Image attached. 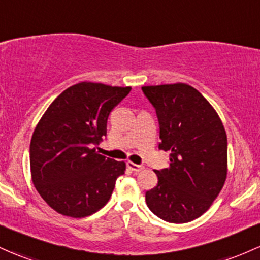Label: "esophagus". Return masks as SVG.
I'll use <instances>...</instances> for the list:
<instances>
[{
    "label": "esophagus",
    "instance_id": "34e87169",
    "mask_svg": "<svg viewBox=\"0 0 260 260\" xmlns=\"http://www.w3.org/2000/svg\"><path fill=\"white\" fill-rule=\"evenodd\" d=\"M127 167L129 168L131 170H133V172L138 173V172H142V170L144 169L143 165H138V164H135V162L132 161H127Z\"/></svg>",
    "mask_w": 260,
    "mask_h": 260
}]
</instances>
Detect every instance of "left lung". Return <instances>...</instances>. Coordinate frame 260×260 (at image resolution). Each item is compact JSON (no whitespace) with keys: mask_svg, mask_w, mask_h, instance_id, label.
<instances>
[{"mask_svg":"<svg viewBox=\"0 0 260 260\" xmlns=\"http://www.w3.org/2000/svg\"><path fill=\"white\" fill-rule=\"evenodd\" d=\"M160 128L159 149L170 165L155 170L158 184L145 192L154 215L170 223L200 217L212 205L227 176V136L215 108L187 84L142 87Z\"/></svg>","mask_w":260,"mask_h":260,"instance_id":"obj_1","label":"left lung"}]
</instances>
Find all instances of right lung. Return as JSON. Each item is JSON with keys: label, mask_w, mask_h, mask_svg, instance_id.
<instances>
[{"label": "right lung", "mask_w": 260, "mask_h": 260, "mask_svg": "<svg viewBox=\"0 0 260 260\" xmlns=\"http://www.w3.org/2000/svg\"><path fill=\"white\" fill-rule=\"evenodd\" d=\"M131 88L79 82L62 91L37 124L29 148L32 181L58 213L86 217L110 200L125 162L92 147L106 136L111 111Z\"/></svg>", "instance_id": "add662e5"}]
</instances>
